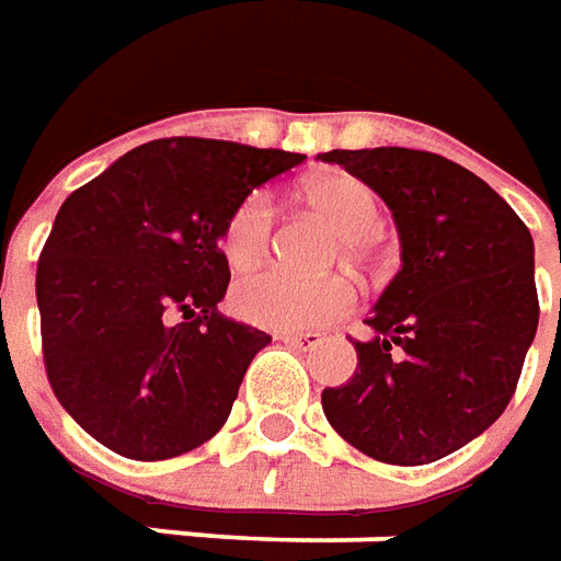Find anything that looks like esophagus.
<instances>
[{"label": "esophagus", "mask_w": 561, "mask_h": 561, "mask_svg": "<svg viewBox=\"0 0 561 561\" xmlns=\"http://www.w3.org/2000/svg\"><path fill=\"white\" fill-rule=\"evenodd\" d=\"M280 341L289 344V347H299V351H313L317 344H323V335L320 332H280Z\"/></svg>", "instance_id": "1"}]
</instances>
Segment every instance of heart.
<instances>
[{
    "instance_id": "obj_1",
    "label": "heart",
    "mask_w": 561,
    "mask_h": 561,
    "mask_svg": "<svg viewBox=\"0 0 561 561\" xmlns=\"http://www.w3.org/2000/svg\"><path fill=\"white\" fill-rule=\"evenodd\" d=\"M305 202L329 217L344 236V250L356 256L365 241L383 229V198L353 174H325L305 186ZM274 210L265 193H250L229 210L220 229V253L229 268L244 272L272 248ZM353 287L344 277H296L280 268H260L232 289V308L248 323L277 332H308L351 311Z\"/></svg>"
}]
</instances>
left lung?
<instances>
[{
    "instance_id": "8db88e82",
    "label": "left lung",
    "mask_w": 561,
    "mask_h": 561,
    "mask_svg": "<svg viewBox=\"0 0 561 561\" xmlns=\"http://www.w3.org/2000/svg\"><path fill=\"white\" fill-rule=\"evenodd\" d=\"M387 202L401 268L353 341L356 371L323 389V414L356 450L426 465L504 414L538 332L535 244L486 181L408 147L329 150Z\"/></svg>"
}]
</instances>
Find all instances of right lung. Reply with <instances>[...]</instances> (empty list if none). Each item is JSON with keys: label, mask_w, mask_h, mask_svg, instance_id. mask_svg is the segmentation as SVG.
Returning <instances> with one entry per match:
<instances>
[{"label": "right lung", "mask_w": 561, "mask_h": 561, "mask_svg": "<svg viewBox=\"0 0 561 561\" xmlns=\"http://www.w3.org/2000/svg\"><path fill=\"white\" fill-rule=\"evenodd\" d=\"M305 153L157 138L59 208L38 260L47 380L78 426L138 462L196 450L224 428L272 341L217 311L229 287L220 229Z\"/></svg>", "instance_id": "add662e5"}]
</instances>
